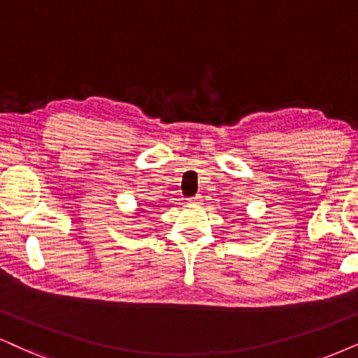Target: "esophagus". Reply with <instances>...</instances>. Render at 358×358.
I'll use <instances>...</instances> for the list:
<instances>
[{
	"instance_id": "obj_1",
	"label": "esophagus",
	"mask_w": 358,
	"mask_h": 358,
	"mask_svg": "<svg viewBox=\"0 0 358 358\" xmlns=\"http://www.w3.org/2000/svg\"><path fill=\"white\" fill-rule=\"evenodd\" d=\"M188 201L193 203V205H200V203L203 201V196H201V194H194V196L188 198Z\"/></svg>"
}]
</instances>
